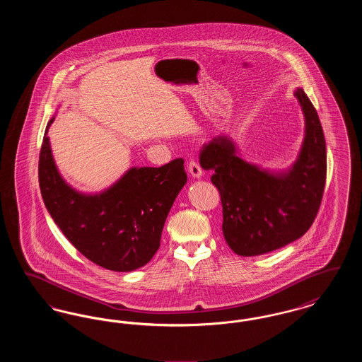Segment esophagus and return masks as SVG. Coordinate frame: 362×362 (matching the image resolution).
<instances>
[{"label":"esophagus","mask_w":362,"mask_h":362,"mask_svg":"<svg viewBox=\"0 0 362 362\" xmlns=\"http://www.w3.org/2000/svg\"><path fill=\"white\" fill-rule=\"evenodd\" d=\"M187 170H189V173H191V176L192 177H201L202 176V168H201V165L198 164V161H195V160H189V163H187Z\"/></svg>","instance_id":"obj_1"}]
</instances>
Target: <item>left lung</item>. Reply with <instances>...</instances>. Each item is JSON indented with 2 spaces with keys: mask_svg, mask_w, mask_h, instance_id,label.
<instances>
[{
  "mask_svg": "<svg viewBox=\"0 0 362 362\" xmlns=\"http://www.w3.org/2000/svg\"><path fill=\"white\" fill-rule=\"evenodd\" d=\"M294 96L305 117V137L291 170L269 173L244 161L228 136L202 146L199 164L214 171L210 179L221 195L225 240L240 257L262 255L300 239L322 204L327 173L323 129L305 92L297 88Z\"/></svg>",
  "mask_w": 362,
  "mask_h": 362,
  "instance_id": "1",
  "label": "left lung"
}]
</instances>
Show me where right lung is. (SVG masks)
<instances>
[{"label": "right lung", "mask_w": 362, "mask_h": 362, "mask_svg": "<svg viewBox=\"0 0 362 362\" xmlns=\"http://www.w3.org/2000/svg\"><path fill=\"white\" fill-rule=\"evenodd\" d=\"M183 164L175 158L160 168H132L110 189L86 195L61 177L45 134L39 186L54 223L86 259L112 272H133L160 247L167 216L187 182Z\"/></svg>", "instance_id": "1"}]
</instances>
